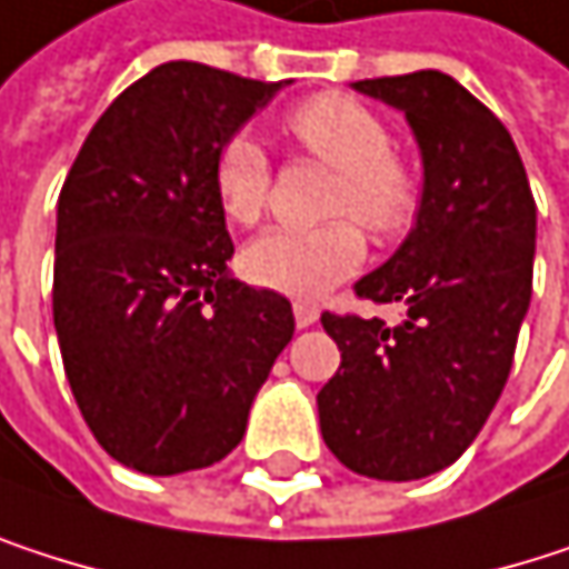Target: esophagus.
Masks as SVG:
<instances>
[{"mask_svg": "<svg viewBox=\"0 0 569 569\" xmlns=\"http://www.w3.org/2000/svg\"><path fill=\"white\" fill-rule=\"evenodd\" d=\"M318 305H311V301H295V325L298 328H311L315 321H318Z\"/></svg>", "mask_w": 569, "mask_h": 569, "instance_id": "34e87169", "label": "esophagus"}]
</instances>
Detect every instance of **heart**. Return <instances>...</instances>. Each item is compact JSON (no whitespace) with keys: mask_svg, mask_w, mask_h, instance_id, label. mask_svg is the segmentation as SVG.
Returning a JSON list of instances; mask_svg holds the SVG:
<instances>
[{"mask_svg":"<svg viewBox=\"0 0 569 569\" xmlns=\"http://www.w3.org/2000/svg\"><path fill=\"white\" fill-rule=\"evenodd\" d=\"M284 132L338 168V184L328 198V214H345L315 228H271L244 248V274L291 298H321L351 278L368 254L358 218L375 238L395 241L411 231L421 211L418 168L391 151L388 122L348 99L315 96L291 109ZM214 194L228 221L254 224L271 201V161L251 136H234L214 158Z\"/></svg>","mask_w":569,"mask_h":569,"instance_id":"b5f03b06","label":"heart"}]
</instances>
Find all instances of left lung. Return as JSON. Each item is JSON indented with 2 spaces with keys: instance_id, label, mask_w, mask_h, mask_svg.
<instances>
[{
  "instance_id": "8db88e82",
  "label": "left lung",
  "mask_w": 569,
  "mask_h": 569,
  "mask_svg": "<svg viewBox=\"0 0 569 569\" xmlns=\"http://www.w3.org/2000/svg\"><path fill=\"white\" fill-rule=\"evenodd\" d=\"M405 112L425 161L405 244L355 291L405 305V321L321 315L341 351L318 391L331 453L375 480L450 467L490 418L533 288L537 204L503 122L443 72L355 82Z\"/></svg>"
}]
</instances>
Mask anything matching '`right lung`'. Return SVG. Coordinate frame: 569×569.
Returning <instances> with one entry per match:
<instances>
[{
    "label": "right lung",
    "instance_id": "right-lung-1",
    "mask_svg": "<svg viewBox=\"0 0 569 569\" xmlns=\"http://www.w3.org/2000/svg\"><path fill=\"white\" fill-rule=\"evenodd\" d=\"M288 82L164 62L96 122L59 194L52 318L76 405L126 467L228 457L295 335L291 301L228 274L214 158Z\"/></svg>",
    "mask_w": 569,
    "mask_h": 569
}]
</instances>
